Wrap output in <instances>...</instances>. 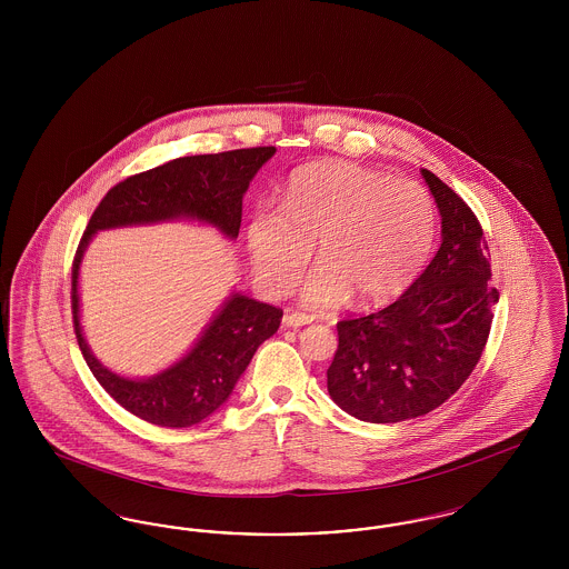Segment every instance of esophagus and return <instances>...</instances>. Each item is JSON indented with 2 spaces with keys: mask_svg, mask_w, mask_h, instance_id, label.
<instances>
[{
  "mask_svg": "<svg viewBox=\"0 0 569 569\" xmlns=\"http://www.w3.org/2000/svg\"><path fill=\"white\" fill-rule=\"evenodd\" d=\"M313 322V316L311 313H305V311H295V309H288L286 316H283V325L286 326H305Z\"/></svg>",
  "mask_w": 569,
  "mask_h": 569,
  "instance_id": "1",
  "label": "esophagus"
}]
</instances>
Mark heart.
Masks as SVG:
<instances>
[{"instance_id": "1", "label": "heart", "mask_w": 569, "mask_h": 569, "mask_svg": "<svg viewBox=\"0 0 569 569\" xmlns=\"http://www.w3.org/2000/svg\"><path fill=\"white\" fill-rule=\"evenodd\" d=\"M433 198L416 181L352 162L311 163L290 179L281 209L258 207L247 243L258 281L286 295L305 271L316 243L320 267L305 300L332 307L397 297L425 267L435 243Z\"/></svg>"}]
</instances>
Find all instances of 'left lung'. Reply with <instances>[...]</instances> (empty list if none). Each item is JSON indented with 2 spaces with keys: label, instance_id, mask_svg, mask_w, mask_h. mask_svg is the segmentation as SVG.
I'll use <instances>...</instances> for the list:
<instances>
[{
  "label": "left lung",
  "instance_id": "8db88e82",
  "mask_svg": "<svg viewBox=\"0 0 569 569\" xmlns=\"http://www.w3.org/2000/svg\"><path fill=\"white\" fill-rule=\"evenodd\" d=\"M422 177L441 213V247L403 297L337 325L326 371L332 401L365 422H403L446 403L485 352L499 300L478 217L431 170Z\"/></svg>",
  "mask_w": 569,
  "mask_h": 569
}]
</instances>
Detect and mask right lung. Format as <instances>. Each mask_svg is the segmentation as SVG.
<instances>
[{
  "instance_id": "1",
  "label": "right lung",
  "mask_w": 569,
  "mask_h": 569,
  "mask_svg": "<svg viewBox=\"0 0 569 569\" xmlns=\"http://www.w3.org/2000/svg\"><path fill=\"white\" fill-rule=\"evenodd\" d=\"M274 147L234 149L177 158L128 177L107 191L89 219L72 262V322L82 358L110 397L140 420L183 429L209 418L243 376L260 343L277 332L283 311L234 295L186 358L151 379H126L102 367L89 352L79 322V267L82 251L98 230L191 217L237 239L243 193L253 174L269 162Z\"/></svg>"
}]
</instances>
